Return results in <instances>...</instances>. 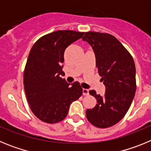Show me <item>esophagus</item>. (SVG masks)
Returning <instances> with one entry per match:
<instances>
[{"instance_id": "obj_1", "label": "esophagus", "mask_w": 151, "mask_h": 151, "mask_svg": "<svg viewBox=\"0 0 151 151\" xmlns=\"http://www.w3.org/2000/svg\"><path fill=\"white\" fill-rule=\"evenodd\" d=\"M82 94H83V95H88L89 91L86 88H83L82 89Z\"/></svg>"}]
</instances>
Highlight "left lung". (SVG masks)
<instances>
[{
    "mask_svg": "<svg viewBox=\"0 0 151 151\" xmlns=\"http://www.w3.org/2000/svg\"><path fill=\"white\" fill-rule=\"evenodd\" d=\"M82 40L94 50L96 66L106 88L104 96L89 91L97 100L93 109L86 110L88 120L97 128L105 129L122 119L130 107L136 91L134 60L125 47L107 33L88 32Z\"/></svg>",
    "mask_w": 151,
    "mask_h": 151,
    "instance_id": "obj_1",
    "label": "left lung"
}]
</instances>
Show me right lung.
I'll use <instances>...</instances> for the list:
<instances>
[{
  "label": "right lung",
  "mask_w": 151,
  "mask_h": 151,
  "mask_svg": "<svg viewBox=\"0 0 151 151\" xmlns=\"http://www.w3.org/2000/svg\"><path fill=\"white\" fill-rule=\"evenodd\" d=\"M76 31H56L41 37L29 52L24 70L23 83L32 113L47 123L60 122L69 106L82 94L77 82L69 84L63 71L64 51L83 36Z\"/></svg>",
  "instance_id": "1"
}]
</instances>
